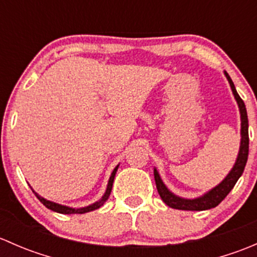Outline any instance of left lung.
<instances>
[{"instance_id": "1", "label": "left lung", "mask_w": 257, "mask_h": 257, "mask_svg": "<svg viewBox=\"0 0 257 257\" xmlns=\"http://www.w3.org/2000/svg\"><path fill=\"white\" fill-rule=\"evenodd\" d=\"M225 76H226L227 80L230 83V87H231L232 93L235 95V99H236L237 104L240 108V114H241V145H240V152L239 157H237L236 163H235L234 168L231 169V172L227 174V177L221 181L217 186H215L214 189L206 193L205 195L200 196V198H196L190 200V199H183L179 198V196L174 195L173 193H170L168 190L167 186L164 185V183L160 179L159 174H158L157 170L154 169V179L155 184H157L158 193H159L162 200L167 204L168 206L173 209H179V210H191V211H201V210H208L215 206L219 205L225 198H226L227 194L231 191V189L234 188L236 181L239 180V178L242 175L243 169H245L246 162H247L248 157V120H247V113H246V107L243 100L241 99L240 95L237 94L236 89H235V85L232 83L231 78H230L229 74L225 72Z\"/></svg>"}]
</instances>
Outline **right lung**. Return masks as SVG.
Here are the masks:
<instances>
[{"label": "right lung", "mask_w": 257, "mask_h": 257, "mask_svg": "<svg viewBox=\"0 0 257 257\" xmlns=\"http://www.w3.org/2000/svg\"><path fill=\"white\" fill-rule=\"evenodd\" d=\"M116 170H118V165H116L115 168H114L112 175H110L109 178V181H108V186H107V190H105V194L103 195V198L100 199L99 201H97V203L92 204V205L87 206V208H80V209H72V208H68V206H64V205H59V204H56L53 203V201H49V200H46V199H43L42 196L38 195L37 193H35V195L37 196L38 200L41 201V203L43 204V205L46 206V208L52 210V211H56V212H59V214H84V212H89V211H93V210L95 209H99L100 206L103 205V204L107 201V199L109 198L110 195V191H112V186H113V181H114V177H115V173Z\"/></svg>", "instance_id": "1"}]
</instances>
